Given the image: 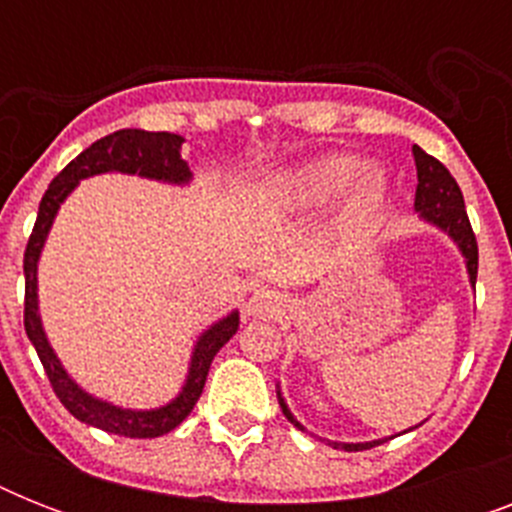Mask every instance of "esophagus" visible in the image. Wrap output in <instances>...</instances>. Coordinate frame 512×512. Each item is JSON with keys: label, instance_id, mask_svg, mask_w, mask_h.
<instances>
[{"label": "esophagus", "instance_id": "obj_1", "mask_svg": "<svg viewBox=\"0 0 512 512\" xmlns=\"http://www.w3.org/2000/svg\"><path fill=\"white\" fill-rule=\"evenodd\" d=\"M247 313L252 319H276L284 313V297L273 289H255L247 300Z\"/></svg>", "mask_w": 512, "mask_h": 512}]
</instances>
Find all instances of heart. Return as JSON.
Masks as SVG:
<instances>
[{
	"mask_svg": "<svg viewBox=\"0 0 512 512\" xmlns=\"http://www.w3.org/2000/svg\"><path fill=\"white\" fill-rule=\"evenodd\" d=\"M388 172L380 164H364L353 154H329L292 170L276 172L263 183V196L276 209H316L348 188L350 215H369L388 196Z\"/></svg>",
	"mask_w": 512,
	"mask_h": 512,
	"instance_id": "b5f03b06",
	"label": "heart"
}]
</instances>
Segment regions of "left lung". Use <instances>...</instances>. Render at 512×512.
<instances>
[{
	"instance_id": "1",
	"label": "left lung",
	"mask_w": 512,
	"mask_h": 512,
	"mask_svg": "<svg viewBox=\"0 0 512 512\" xmlns=\"http://www.w3.org/2000/svg\"><path fill=\"white\" fill-rule=\"evenodd\" d=\"M414 164H417V193H414V212L420 215L422 223L433 225L436 231L446 233L449 239L454 241V247L460 249L462 260H465V271H468L470 287H476L478 276V244L476 236H473V228H470L468 212H465V199H462V191L457 180L449 175L444 164L433 159L430 154H425L420 146H412ZM276 398H279V406L284 417H287L297 430L308 433L303 422L297 420L292 409H289L287 398L281 393V385L276 382ZM417 428V425H414ZM409 428V430H414ZM406 433V430H404ZM313 436V433H311ZM319 438V436H313ZM388 438H374V441H358V444H345V441H329V438H321L327 441L332 449H342V452H364V449H372V446H380Z\"/></svg>"
}]
</instances>
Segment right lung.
I'll use <instances>...</instances> for the list:
<instances>
[{
  "label": "right lung",
  "instance_id": "1",
  "mask_svg": "<svg viewBox=\"0 0 512 512\" xmlns=\"http://www.w3.org/2000/svg\"><path fill=\"white\" fill-rule=\"evenodd\" d=\"M183 143L185 138H180L175 132L146 130H119L114 135L100 138L98 143H92L44 191L36 225L31 231V239H28L26 255H23V276H26L23 324H26V335L36 348V356L42 361L44 372L50 377L55 396L60 398V404L66 406L76 420L87 422L92 428L106 430V433H114V436L156 438L175 430L199 401L217 350L239 332V311L233 308L231 313L212 321L207 329H201V335L196 337L191 348V361H188L183 388L177 390L175 398H170L162 406H154V409H130V406H119L114 401H106V398L92 396L90 390H84L68 374L55 348L50 345V337L44 332L42 313H39V257H42V249L47 244V236H50L52 223H55L63 201L87 177L122 172V175H138L146 177V180H156V183L185 188L193 180V172L188 162L180 156Z\"/></svg>",
  "mask_w": 512,
  "mask_h": 512
}]
</instances>
